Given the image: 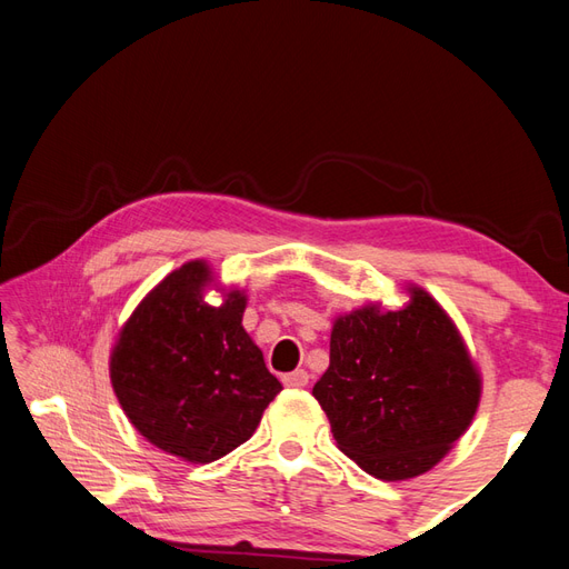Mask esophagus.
<instances>
[{
  "instance_id": "34e87169",
  "label": "esophagus",
  "mask_w": 569,
  "mask_h": 569,
  "mask_svg": "<svg viewBox=\"0 0 569 569\" xmlns=\"http://www.w3.org/2000/svg\"><path fill=\"white\" fill-rule=\"evenodd\" d=\"M309 373H306L303 371V368H297V371H291V373H287L284 378H282V382H284V386L287 388H306V386H309Z\"/></svg>"
}]
</instances>
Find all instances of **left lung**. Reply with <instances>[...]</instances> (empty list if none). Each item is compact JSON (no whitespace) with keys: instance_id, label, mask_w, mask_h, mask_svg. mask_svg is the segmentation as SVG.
<instances>
[{"instance_id":"8db88e82","label":"left lung","mask_w":569,"mask_h":569,"mask_svg":"<svg viewBox=\"0 0 569 569\" xmlns=\"http://www.w3.org/2000/svg\"><path fill=\"white\" fill-rule=\"evenodd\" d=\"M397 311L366 303L337 316L330 366L313 386L347 457L382 481L433 469L467 433L481 402V373L448 311L407 287Z\"/></svg>"}]
</instances>
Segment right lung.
I'll return each mask as SVG.
<instances>
[{"mask_svg": "<svg viewBox=\"0 0 569 569\" xmlns=\"http://www.w3.org/2000/svg\"><path fill=\"white\" fill-rule=\"evenodd\" d=\"M212 284L206 260H189L152 287L121 326L110 380L133 428L183 462L208 465L247 442L282 390L243 330L247 295Z\"/></svg>", "mask_w": 569, "mask_h": 569, "instance_id": "right-lung-1", "label": "right lung"}]
</instances>
